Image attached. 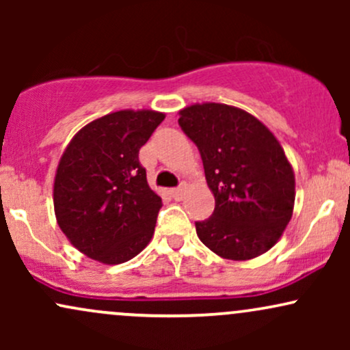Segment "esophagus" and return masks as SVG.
I'll list each match as a JSON object with an SVG mask.
<instances>
[{
  "label": "esophagus",
  "instance_id": "esophagus-1",
  "mask_svg": "<svg viewBox=\"0 0 350 350\" xmlns=\"http://www.w3.org/2000/svg\"><path fill=\"white\" fill-rule=\"evenodd\" d=\"M170 192H171L172 199L180 200V199H183V196H184V187H176V189H171Z\"/></svg>",
  "mask_w": 350,
  "mask_h": 350
}]
</instances>
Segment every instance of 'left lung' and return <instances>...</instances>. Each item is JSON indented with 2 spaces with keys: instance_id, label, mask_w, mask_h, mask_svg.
<instances>
[{
  "instance_id": "obj_1",
  "label": "left lung",
  "mask_w": 350,
  "mask_h": 350,
  "mask_svg": "<svg viewBox=\"0 0 350 350\" xmlns=\"http://www.w3.org/2000/svg\"><path fill=\"white\" fill-rule=\"evenodd\" d=\"M179 126L200 152L214 214L196 222L200 242L227 260L268 252L295 207V172L275 135L258 118L226 103H194Z\"/></svg>"
}]
</instances>
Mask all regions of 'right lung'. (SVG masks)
I'll return each instance as SVG.
<instances>
[{
    "instance_id": "add662e5",
    "label": "right lung",
    "mask_w": 350,
    "mask_h": 350,
    "mask_svg": "<svg viewBox=\"0 0 350 350\" xmlns=\"http://www.w3.org/2000/svg\"><path fill=\"white\" fill-rule=\"evenodd\" d=\"M164 116L113 111L85 124L62 152L54 179L55 219L92 260L124 263L150 243L163 202L148 186L138 154Z\"/></svg>"
}]
</instances>
